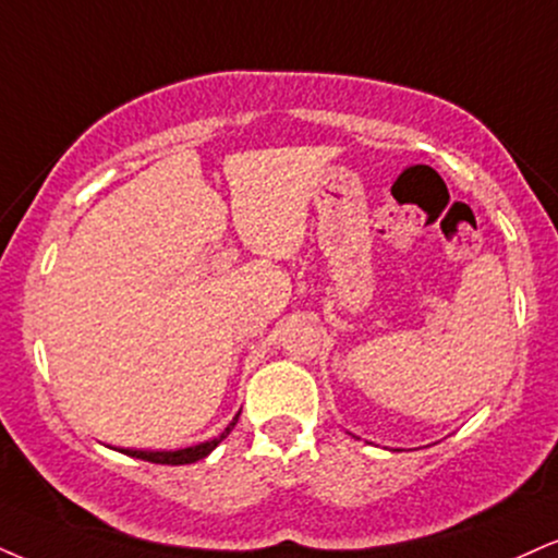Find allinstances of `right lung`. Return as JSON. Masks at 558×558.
<instances>
[{"label":"right lung","instance_id":"1","mask_svg":"<svg viewBox=\"0 0 558 558\" xmlns=\"http://www.w3.org/2000/svg\"><path fill=\"white\" fill-rule=\"evenodd\" d=\"M239 415H241V411L236 413V418H233L231 424L226 426L223 434L215 436V439H210V441H203V445H194V447H186V449H173V452H150V449H122V452L130 454V458H137V460L158 462V465H190V462H197V460L207 458V454H210L213 449L218 447L228 434H231V428L236 426Z\"/></svg>","mask_w":558,"mask_h":558}]
</instances>
